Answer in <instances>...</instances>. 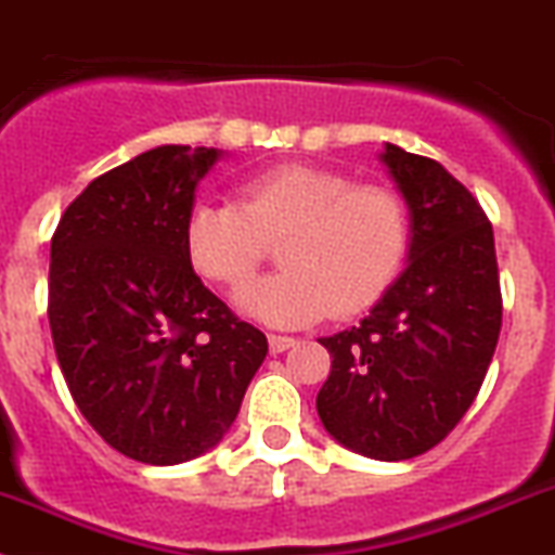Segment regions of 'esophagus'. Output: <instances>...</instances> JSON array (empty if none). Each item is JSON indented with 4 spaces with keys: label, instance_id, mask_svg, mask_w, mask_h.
<instances>
[{
    "label": "esophagus",
    "instance_id": "obj_1",
    "mask_svg": "<svg viewBox=\"0 0 555 555\" xmlns=\"http://www.w3.org/2000/svg\"><path fill=\"white\" fill-rule=\"evenodd\" d=\"M268 348H271V353H284V350L295 348V339L293 336H282V334H271L268 336Z\"/></svg>",
    "mask_w": 555,
    "mask_h": 555
}]
</instances>
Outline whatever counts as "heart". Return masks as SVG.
<instances>
[{
  "mask_svg": "<svg viewBox=\"0 0 555 555\" xmlns=\"http://www.w3.org/2000/svg\"><path fill=\"white\" fill-rule=\"evenodd\" d=\"M282 241V271L241 293V307L271 325L353 318L383 298L411 246V214L395 189L350 175L282 164L243 180L237 202H199L183 227L189 266L237 289Z\"/></svg>",
  "mask_w": 555,
  "mask_h": 555,
  "instance_id": "heart-1",
  "label": "heart"
}]
</instances>
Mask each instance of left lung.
<instances>
[{"mask_svg":"<svg viewBox=\"0 0 555 555\" xmlns=\"http://www.w3.org/2000/svg\"><path fill=\"white\" fill-rule=\"evenodd\" d=\"M380 158L411 210V262L361 325L320 339L331 375L318 413L341 447L391 463L457 427L488 375L504 307L493 224L474 194L397 144Z\"/></svg>","mask_w":555,"mask_h":555,"instance_id":"1","label":"left lung"}]
</instances>
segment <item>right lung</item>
I'll return each instance as SVG.
<instances>
[{"label": "right lung", "mask_w": 555, "mask_h": 555, "mask_svg": "<svg viewBox=\"0 0 555 555\" xmlns=\"http://www.w3.org/2000/svg\"><path fill=\"white\" fill-rule=\"evenodd\" d=\"M214 147L164 144L108 169L51 237L49 325L81 416L150 465L224 438L268 353L260 328L219 301L185 260L183 227Z\"/></svg>", "instance_id": "obj_1"}]
</instances>
